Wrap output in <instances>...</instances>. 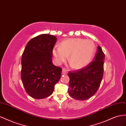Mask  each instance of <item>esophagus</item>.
<instances>
[{
	"label": "esophagus",
	"instance_id": "1",
	"mask_svg": "<svg viewBox=\"0 0 126 126\" xmlns=\"http://www.w3.org/2000/svg\"><path fill=\"white\" fill-rule=\"evenodd\" d=\"M67 72H66V70H65V69H63L62 71V74H66Z\"/></svg>",
	"mask_w": 126,
	"mask_h": 126
}]
</instances>
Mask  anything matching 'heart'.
Masks as SVG:
<instances>
[{
  "label": "heart",
  "mask_w": 126,
  "mask_h": 126,
  "mask_svg": "<svg viewBox=\"0 0 126 126\" xmlns=\"http://www.w3.org/2000/svg\"><path fill=\"white\" fill-rule=\"evenodd\" d=\"M95 46L89 39L79 38L67 39L61 43L60 47L55 46L52 53L57 64H61L67 59L73 68L79 69L87 66L92 60Z\"/></svg>",
  "instance_id": "heart-1"
}]
</instances>
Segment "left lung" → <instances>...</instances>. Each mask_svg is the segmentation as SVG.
Listing matches in <instances>:
<instances>
[{
	"label": "left lung",
	"mask_w": 126,
	"mask_h": 126,
	"mask_svg": "<svg viewBox=\"0 0 126 126\" xmlns=\"http://www.w3.org/2000/svg\"><path fill=\"white\" fill-rule=\"evenodd\" d=\"M94 60L82 69L68 73L70 78L68 93L72 98L85 100L95 94L103 75L105 54L98 46Z\"/></svg>",
	"instance_id": "1"
}]
</instances>
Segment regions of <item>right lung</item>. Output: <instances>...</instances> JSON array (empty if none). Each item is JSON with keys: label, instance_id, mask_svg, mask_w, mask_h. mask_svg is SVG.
Segmentation results:
<instances>
[{"label": "right lung", "instance_id": "1", "mask_svg": "<svg viewBox=\"0 0 126 126\" xmlns=\"http://www.w3.org/2000/svg\"><path fill=\"white\" fill-rule=\"evenodd\" d=\"M57 38L39 35L28 42L21 57V79L28 95L36 99L47 98L61 77L62 68L52 63V51Z\"/></svg>", "mask_w": 126, "mask_h": 126}]
</instances>
